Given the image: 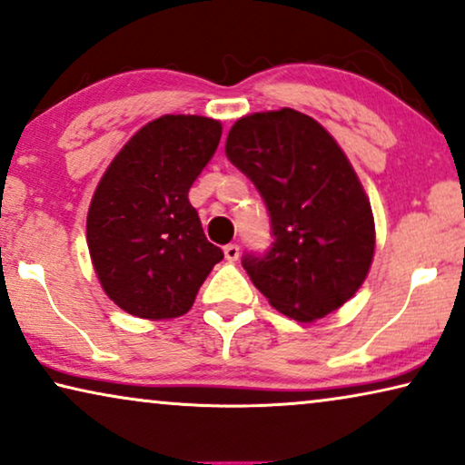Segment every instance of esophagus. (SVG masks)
<instances>
[{"label":"esophagus","instance_id":"34e87169","mask_svg":"<svg viewBox=\"0 0 465 465\" xmlns=\"http://www.w3.org/2000/svg\"><path fill=\"white\" fill-rule=\"evenodd\" d=\"M223 252H225V259L230 261V263H233V261H238V257H240V246L238 244H227L223 248Z\"/></svg>","mask_w":465,"mask_h":465}]
</instances>
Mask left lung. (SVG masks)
<instances>
[{"label": "left lung", "instance_id": "8db88e82", "mask_svg": "<svg viewBox=\"0 0 465 465\" xmlns=\"http://www.w3.org/2000/svg\"><path fill=\"white\" fill-rule=\"evenodd\" d=\"M225 153L270 214L272 246L242 257L252 284L299 322L354 297L375 252V223L335 139L295 109L265 111L233 124Z\"/></svg>", "mask_w": 465, "mask_h": 465}]
</instances>
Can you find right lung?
I'll return each mask as SVG.
<instances>
[{
  "label": "right lung",
  "mask_w": 465,
  "mask_h": 465,
  "mask_svg": "<svg viewBox=\"0 0 465 465\" xmlns=\"http://www.w3.org/2000/svg\"><path fill=\"white\" fill-rule=\"evenodd\" d=\"M219 141L221 124L211 117H158L103 174L88 211V248L104 292L124 312L183 316L223 259L187 198Z\"/></svg>",
  "instance_id": "1"
}]
</instances>
